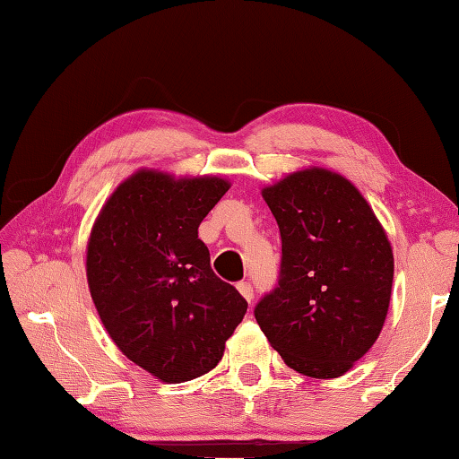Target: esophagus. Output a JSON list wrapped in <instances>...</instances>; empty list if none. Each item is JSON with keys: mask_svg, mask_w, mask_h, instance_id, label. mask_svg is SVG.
<instances>
[{"mask_svg": "<svg viewBox=\"0 0 459 459\" xmlns=\"http://www.w3.org/2000/svg\"><path fill=\"white\" fill-rule=\"evenodd\" d=\"M237 288H238V291L242 294V298H245L247 301H252V298H255V290H252L250 281H238Z\"/></svg>", "mask_w": 459, "mask_h": 459, "instance_id": "obj_1", "label": "esophagus"}]
</instances>
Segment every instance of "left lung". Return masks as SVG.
I'll use <instances>...</instances> for the list:
<instances>
[{
  "instance_id": "8db88e82",
  "label": "left lung",
  "mask_w": 459,
  "mask_h": 459,
  "mask_svg": "<svg viewBox=\"0 0 459 459\" xmlns=\"http://www.w3.org/2000/svg\"><path fill=\"white\" fill-rule=\"evenodd\" d=\"M281 238L276 288L255 317L284 363L314 378L345 375L373 347L391 301L394 258L353 185L306 169L262 191Z\"/></svg>"
}]
</instances>
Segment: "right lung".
Segmentation results:
<instances>
[{
  "mask_svg": "<svg viewBox=\"0 0 459 459\" xmlns=\"http://www.w3.org/2000/svg\"><path fill=\"white\" fill-rule=\"evenodd\" d=\"M230 185L142 169L96 219L86 278L102 324L122 353L163 383L217 367L247 299L211 268L199 224Z\"/></svg>",
  "mask_w": 459,
  "mask_h": 459,
  "instance_id": "1",
  "label": "right lung"
}]
</instances>
